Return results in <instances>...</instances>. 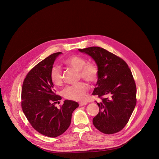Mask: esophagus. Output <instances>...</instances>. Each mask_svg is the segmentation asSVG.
<instances>
[{
	"label": "esophagus",
	"instance_id": "34e87169",
	"mask_svg": "<svg viewBox=\"0 0 159 159\" xmlns=\"http://www.w3.org/2000/svg\"><path fill=\"white\" fill-rule=\"evenodd\" d=\"M88 103L86 102H80L79 103V106H86V104H87Z\"/></svg>",
	"mask_w": 159,
	"mask_h": 159
}]
</instances>
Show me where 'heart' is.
I'll use <instances>...</instances> for the list:
<instances>
[{"label": "heart", "instance_id": "obj_1", "mask_svg": "<svg viewBox=\"0 0 159 159\" xmlns=\"http://www.w3.org/2000/svg\"><path fill=\"white\" fill-rule=\"evenodd\" d=\"M64 63L68 67L79 71L80 76L91 83L97 80L98 70L93 64H86V60L79 55H72L64 61ZM50 77L52 82L56 86L62 84V74L60 67L53 66L51 70ZM88 91V86L84 82H79L73 85L67 86L63 91V96L66 98L83 101H84Z\"/></svg>", "mask_w": 159, "mask_h": 159}]
</instances>
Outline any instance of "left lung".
<instances>
[{"instance_id":"8db88e82","label":"left lung","mask_w":159,"mask_h":159,"mask_svg":"<svg viewBox=\"0 0 159 159\" xmlns=\"http://www.w3.org/2000/svg\"><path fill=\"white\" fill-rule=\"evenodd\" d=\"M79 51L90 56L98 70L92 95L98 96L101 101L96 102L99 109L93 124L104 134L118 132L128 123L136 106V85L132 72L125 61L102 48Z\"/></svg>"}]
</instances>
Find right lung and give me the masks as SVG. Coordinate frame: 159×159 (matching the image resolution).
<instances>
[{
	"label": "right lung",
	"instance_id": "right-lung-1",
	"mask_svg": "<svg viewBox=\"0 0 159 159\" xmlns=\"http://www.w3.org/2000/svg\"><path fill=\"white\" fill-rule=\"evenodd\" d=\"M61 54L52 53L32 68L24 80L21 92V106L27 120L40 134L51 138L66 131L73 111L79 107L77 102L68 99L60 108L55 106L62 98L55 93L50 73Z\"/></svg>",
	"mask_w": 159,
	"mask_h": 159
}]
</instances>
